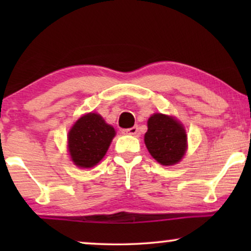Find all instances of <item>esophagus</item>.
<instances>
[{
	"label": "esophagus",
	"instance_id": "obj_1",
	"mask_svg": "<svg viewBox=\"0 0 251 251\" xmlns=\"http://www.w3.org/2000/svg\"><path fill=\"white\" fill-rule=\"evenodd\" d=\"M122 132L125 133V135H136V133L138 132V126H131V128H129V129H123Z\"/></svg>",
	"mask_w": 251,
	"mask_h": 251
}]
</instances>
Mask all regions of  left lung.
<instances>
[{"instance_id": "1", "label": "left lung", "mask_w": 251, "mask_h": 251, "mask_svg": "<svg viewBox=\"0 0 251 251\" xmlns=\"http://www.w3.org/2000/svg\"><path fill=\"white\" fill-rule=\"evenodd\" d=\"M145 144L157 162L173 166L181 160L186 151V132L173 116L154 114L147 122Z\"/></svg>"}]
</instances>
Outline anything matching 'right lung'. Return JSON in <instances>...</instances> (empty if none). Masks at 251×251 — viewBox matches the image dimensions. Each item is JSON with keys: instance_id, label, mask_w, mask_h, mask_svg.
<instances>
[{"instance_id": "add662e5", "label": "right lung", "mask_w": 251, "mask_h": 251, "mask_svg": "<svg viewBox=\"0 0 251 251\" xmlns=\"http://www.w3.org/2000/svg\"><path fill=\"white\" fill-rule=\"evenodd\" d=\"M115 130L99 114L89 113L78 119L68 132V151L72 161L81 168L97 164L107 152Z\"/></svg>"}]
</instances>
